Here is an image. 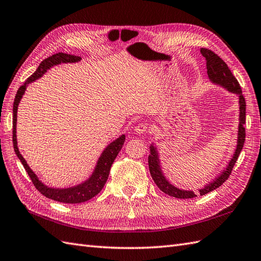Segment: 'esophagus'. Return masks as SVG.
I'll use <instances>...</instances> for the list:
<instances>
[{
    "mask_svg": "<svg viewBox=\"0 0 261 261\" xmlns=\"http://www.w3.org/2000/svg\"><path fill=\"white\" fill-rule=\"evenodd\" d=\"M146 129H147V126L145 124H138L135 126V128H134L137 135H141V134H143V133H145Z\"/></svg>",
    "mask_w": 261,
    "mask_h": 261,
    "instance_id": "1",
    "label": "esophagus"
}]
</instances>
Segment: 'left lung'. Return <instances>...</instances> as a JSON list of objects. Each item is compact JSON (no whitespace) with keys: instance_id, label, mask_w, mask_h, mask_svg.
Listing matches in <instances>:
<instances>
[{"instance_id":"1","label":"left lung","mask_w":261,"mask_h":261,"mask_svg":"<svg viewBox=\"0 0 261 261\" xmlns=\"http://www.w3.org/2000/svg\"><path fill=\"white\" fill-rule=\"evenodd\" d=\"M201 55L205 58L206 60V70H207V77L209 80L213 84L217 85L221 88L225 89L231 94L237 95L238 97V106H239V118H238V133H237V143L236 148L233 150V154L231 155V159L225 165L222 171L218 173V175L212 178L210 182H207L203 188L198 189L200 195H204L206 193L211 192V191L218 189L219 187L228 179L229 175L231 174L233 166L236 164L238 156L241 152L242 147L245 144L246 138V130H245V124H246V100L244 96H242V91L240 88V85L238 80L234 78L232 72L230 71L227 63H225L221 58L217 56L214 52L207 49H201ZM149 152L148 155V167L150 175H152L155 184L158 185L161 191L167 195L173 196L176 199H192L196 196V192L192 190H183L175 187L172 184L167 177L165 176L163 169H162L161 164V155L159 152V148L156 146L155 143H152L149 145Z\"/></svg>"}]
</instances>
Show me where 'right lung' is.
Masks as SVG:
<instances>
[{
  "mask_svg": "<svg viewBox=\"0 0 261 261\" xmlns=\"http://www.w3.org/2000/svg\"><path fill=\"white\" fill-rule=\"evenodd\" d=\"M80 60H82V58L80 57L63 54V52H59V54H56L54 56L47 58V59H44L41 63H40L37 70L34 71V73L31 74V76L25 80V83L20 87L19 90L16 92L14 102H13L14 152L17 158H19V160L21 161L23 166H24L27 173L29 174V176H30L34 187L37 188L39 192H41V194H43L45 198L55 200L58 202H62V203H82V202L88 201L91 198H94L95 195H97L100 192L101 189L103 188V185H105L107 181L113 162L115 161L116 156L118 155L121 147L124 145L125 134L120 135L118 138H116L115 141L108 144V145L105 147V149L102 150V153L100 154L99 158H98L91 174L88 176V178H86L85 181L69 188L49 187V185L43 183L36 173L32 171L31 167L28 165V162L21 155L19 147H17V138H16L17 107H19V103L22 99L23 95H24L28 86L32 84L33 82H36L37 79L41 78L43 74L48 71V69L55 67L57 65H60V63H74V62H79Z\"/></svg>",
  "mask_w": 261,
  "mask_h": 261,
  "instance_id": "obj_1",
  "label": "right lung"
}]
</instances>
